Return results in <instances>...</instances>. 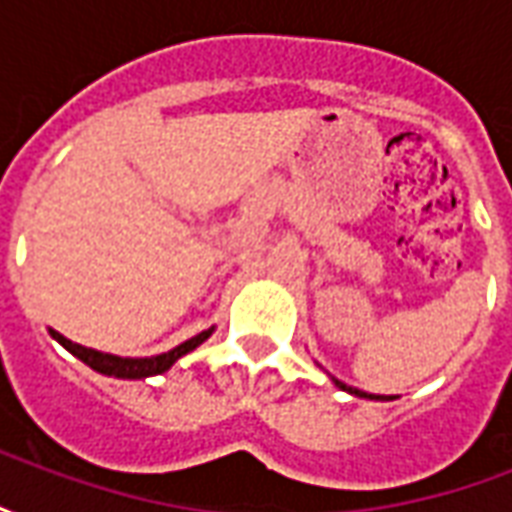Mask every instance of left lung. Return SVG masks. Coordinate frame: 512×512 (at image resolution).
Wrapping results in <instances>:
<instances>
[{"mask_svg":"<svg viewBox=\"0 0 512 512\" xmlns=\"http://www.w3.org/2000/svg\"><path fill=\"white\" fill-rule=\"evenodd\" d=\"M334 384L340 386V389H343V392H351V395H356V397H370V400H386V397H381V395H367V392H362V389H354V386H348V384H343V381H337V378H334Z\"/></svg>","mask_w":512,"mask_h":512,"instance_id":"1","label":"left lung"}]
</instances>
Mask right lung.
Segmentation results:
<instances>
[{"mask_svg":"<svg viewBox=\"0 0 512 512\" xmlns=\"http://www.w3.org/2000/svg\"><path fill=\"white\" fill-rule=\"evenodd\" d=\"M211 332L213 329L200 332L197 337H191V340H186V343H180L178 348H172V351H167V354L145 356V359H131V356H115V354H104V351H95V348H84V345L73 343V340H68V337H62L60 332H54V329H51V337H54L65 351H71L76 359H82L84 365L93 367L95 373H101V376L150 378V376H161V373H167L169 367L175 365L180 356H186L189 351H194L197 345L205 343V340L211 337Z\"/></svg>","mask_w":512,"mask_h":512,"instance_id":"obj_1","label":"right lung"}]
</instances>
